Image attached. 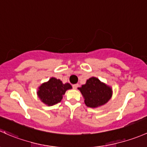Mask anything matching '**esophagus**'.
<instances>
[{
    "mask_svg": "<svg viewBox=\"0 0 147 147\" xmlns=\"http://www.w3.org/2000/svg\"><path fill=\"white\" fill-rule=\"evenodd\" d=\"M78 86H79V85H78V84H74V85H73V88L76 89L78 87Z\"/></svg>",
    "mask_w": 147,
    "mask_h": 147,
    "instance_id": "esophagus-1",
    "label": "esophagus"
}]
</instances>
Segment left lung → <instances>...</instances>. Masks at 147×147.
I'll list each match as a JSON object with an SVG mask.
<instances>
[{
  "label": "left lung",
  "mask_w": 147,
  "mask_h": 147,
  "mask_svg": "<svg viewBox=\"0 0 147 147\" xmlns=\"http://www.w3.org/2000/svg\"><path fill=\"white\" fill-rule=\"evenodd\" d=\"M78 89L84 96L86 106L94 108L107 103L113 95L111 87L101 82L96 77L88 79L86 84Z\"/></svg>",
  "instance_id": "obj_1"
}]
</instances>
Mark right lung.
Listing matches in <instances>:
<instances>
[{
    "mask_svg": "<svg viewBox=\"0 0 147 147\" xmlns=\"http://www.w3.org/2000/svg\"><path fill=\"white\" fill-rule=\"evenodd\" d=\"M72 86L69 83L63 84L62 81L55 78H51L47 82L42 84L38 88L37 96L42 102L51 106L61 102L63 95Z\"/></svg>",
    "mask_w": 147,
    "mask_h": 147,
    "instance_id": "1",
    "label": "right lung"
}]
</instances>
